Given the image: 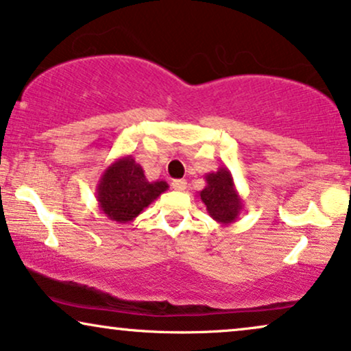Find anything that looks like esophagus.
I'll use <instances>...</instances> for the list:
<instances>
[{
    "instance_id": "34e87169",
    "label": "esophagus",
    "mask_w": 351,
    "mask_h": 351,
    "mask_svg": "<svg viewBox=\"0 0 351 351\" xmlns=\"http://www.w3.org/2000/svg\"><path fill=\"white\" fill-rule=\"evenodd\" d=\"M186 184H188V183H186L184 180H175L171 183V188L176 189V191H184L186 189Z\"/></svg>"
}]
</instances>
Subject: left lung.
I'll list each match as a JSON object with an SVG mask.
<instances>
[{
  "mask_svg": "<svg viewBox=\"0 0 351 351\" xmlns=\"http://www.w3.org/2000/svg\"><path fill=\"white\" fill-rule=\"evenodd\" d=\"M204 178L207 184L199 193V197L208 215L221 227L234 223L243 210V199L234 186L232 171L227 167H220L217 171L207 173Z\"/></svg>",
  "mask_w": 351,
  "mask_h": 351,
  "instance_id": "1",
  "label": "left lung"
}]
</instances>
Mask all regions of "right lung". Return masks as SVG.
Returning a JSON list of instances; mask_svg holds the SVG:
<instances>
[{"instance_id":"1","label":"right lung","mask_w":351,"mask_h":351,"mask_svg":"<svg viewBox=\"0 0 351 351\" xmlns=\"http://www.w3.org/2000/svg\"><path fill=\"white\" fill-rule=\"evenodd\" d=\"M168 189L167 181H149L131 155L119 157L101 173L95 188L99 207L112 221L128 223Z\"/></svg>"}]
</instances>
